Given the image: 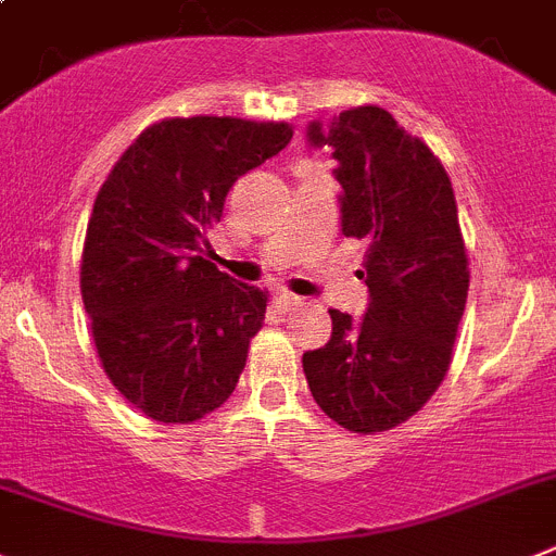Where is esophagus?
I'll list each match as a JSON object with an SVG mask.
<instances>
[{
    "mask_svg": "<svg viewBox=\"0 0 556 556\" xmlns=\"http://www.w3.org/2000/svg\"><path fill=\"white\" fill-rule=\"evenodd\" d=\"M275 305H278L281 312H292L294 305H300V298L292 292H278L275 294Z\"/></svg>",
    "mask_w": 556,
    "mask_h": 556,
    "instance_id": "34e87169",
    "label": "esophagus"
}]
</instances>
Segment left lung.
Segmentation results:
<instances>
[{
  "label": "left lung",
  "instance_id": "obj_1",
  "mask_svg": "<svg viewBox=\"0 0 556 556\" xmlns=\"http://www.w3.org/2000/svg\"><path fill=\"white\" fill-rule=\"evenodd\" d=\"M339 160L341 231L366 244L369 308L353 323L330 308L328 344L303 353L325 416L375 435L419 414L444 383L468 294V256L444 165L383 106L312 124Z\"/></svg>",
  "mask_w": 556,
  "mask_h": 556
}]
</instances>
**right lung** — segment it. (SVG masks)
Returning <instances> with one entry per match:
<instances>
[{
    "mask_svg": "<svg viewBox=\"0 0 556 556\" xmlns=\"http://www.w3.org/2000/svg\"><path fill=\"white\" fill-rule=\"evenodd\" d=\"M287 121L165 118L104 178L79 287L106 378L162 425H192L237 389L269 294L233 283L206 233L239 176L287 149Z\"/></svg>",
    "mask_w": 556,
    "mask_h": 556,
    "instance_id": "add662e5",
    "label": "right lung"
}]
</instances>
